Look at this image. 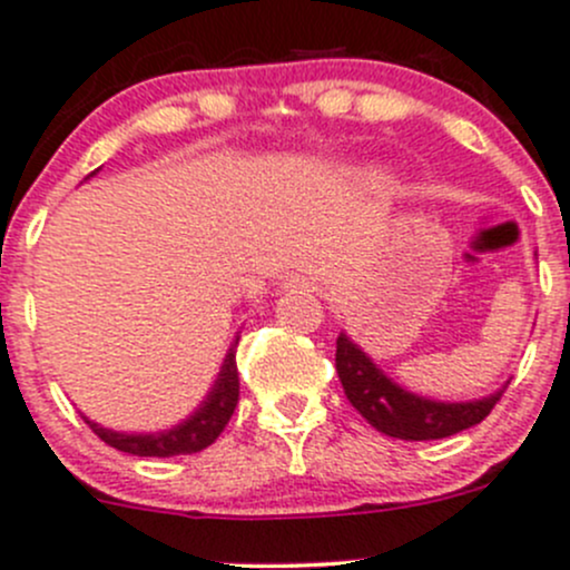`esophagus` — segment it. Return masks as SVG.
<instances>
[{
	"label": "esophagus",
	"instance_id": "1",
	"mask_svg": "<svg viewBox=\"0 0 570 570\" xmlns=\"http://www.w3.org/2000/svg\"><path fill=\"white\" fill-rule=\"evenodd\" d=\"M289 286L292 289H308V278H303V275H292Z\"/></svg>",
	"mask_w": 570,
	"mask_h": 570
}]
</instances>
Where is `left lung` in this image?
Here are the masks:
<instances>
[{"instance_id":"obj_1","label":"left lung","mask_w":570,"mask_h":570,"mask_svg":"<svg viewBox=\"0 0 570 570\" xmlns=\"http://www.w3.org/2000/svg\"><path fill=\"white\" fill-rule=\"evenodd\" d=\"M336 372L355 411L383 435L402 441H433L480 424L502 400L504 389L474 402H435L400 389L383 375L364 350L344 333L336 338Z\"/></svg>"}]
</instances>
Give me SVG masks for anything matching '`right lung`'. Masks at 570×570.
<instances>
[{"mask_svg":"<svg viewBox=\"0 0 570 570\" xmlns=\"http://www.w3.org/2000/svg\"><path fill=\"white\" fill-rule=\"evenodd\" d=\"M239 342V338H237ZM234 342V347H237ZM239 402V375H237V350L226 355V364H223L220 377H217L215 389L206 396L204 405L174 430H165L157 435H126L115 433V430L99 428L96 422L85 419L90 424L96 435L109 446L120 452H129L137 458H174V455H193V452L206 450L209 444H215L217 435L223 433V428L232 419L234 407Z\"/></svg>","mask_w":570,"mask_h":570,"instance_id":"add662e5","label":"right lung"}]
</instances>
